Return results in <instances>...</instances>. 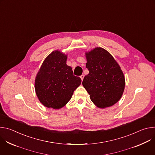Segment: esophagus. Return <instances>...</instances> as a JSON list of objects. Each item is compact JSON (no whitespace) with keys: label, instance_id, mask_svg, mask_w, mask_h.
Segmentation results:
<instances>
[{"label":"esophagus","instance_id":"obj_1","mask_svg":"<svg viewBox=\"0 0 155 155\" xmlns=\"http://www.w3.org/2000/svg\"><path fill=\"white\" fill-rule=\"evenodd\" d=\"M80 78H81V80H83V78H84V75H81L80 76Z\"/></svg>","mask_w":155,"mask_h":155}]
</instances>
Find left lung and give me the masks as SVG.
Instances as JSON below:
<instances>
[{"label": "left lung", "mask_w": 155, "mask_h": 155, "mask_svg": "<svg viewBox=\"0 0 155 155\" xmlns=\"http://www.w3.org/2000/svg\"><path fill=\"white\" fill-rule=\"evenodd\" d=\"M85 55L89 74L84 77L83 86L97 107L112 106L121 99L124 90L125 79L121 68L102 48L96 47Z\"/></svg>", "instance_id": "8db88e82"}]
</instances>
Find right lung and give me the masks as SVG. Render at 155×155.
<instances>
[{"mask_svg": "<svg viewBox=\"0 0 155 155\" xmlns=\"http://www.w3.org/2000/svg\"><path fill=\"white\" fill-rule=\"evenodd\" d=\"M68 56L55 50L44 60L35 80V90L40 102L48 108L59 109L71 99L81 80L74 75L66 64Z\"/></svg>", "mask_w": 155, "mask_h": 155, "instance_id": "right-lung-1", "label": "right lung"}]
</instances>
